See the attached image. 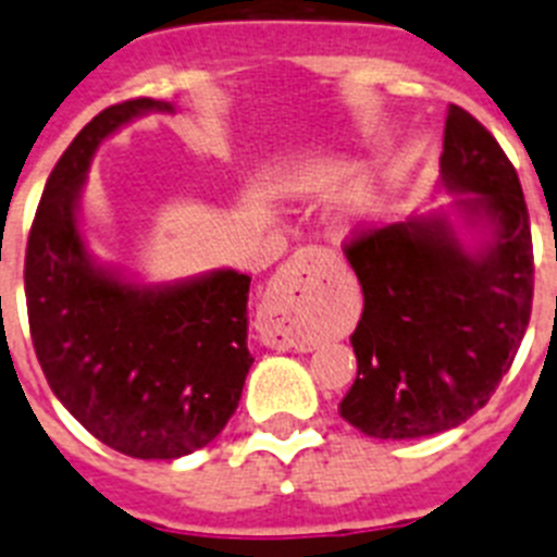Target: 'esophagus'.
<instances>
[{
  "mask_svg": "<svg viewBox=\"0 0 557 557\" xmlns=\"http://www.w3.org/2000/svg\"><path fill=\"white\" fill-rule=\"evenodd\" d=\"M313 251H297L292 260H285L280 265L277 277H274L272 288L265 294L263 313H260V338L263 345L277 347V350H288L294 347L292 333L283 327V319L288 317L294 306H299L302 299L311 294L313 288Z\"/></svg>",
  "mask_w": 557,
  "mask_h": 557,
  "instance_id": "obj_1",
  "label": "esophagus"
}]
</instances>
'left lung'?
Instances as JSON below:
<instances>
[{
    "instance_id": "8db88e82",
    "label": "left lung",
    "mask_w": 557,
    "mask_h": 557,
    "mask_svg": "<svg viewBox=\"0 0 557 557\" xmlns=\"http://www.w3.org/2000/svg\"><path fill=\"white\" fill-rule=\"evenodd\" d=\"M443 182L471 193L496 240L471 258L443 221L352 232L342 244L364 292L359 375L338 412L370 437L412 440L466 423L510 370L533 311V235L519 173L480 120L451 103Z\"/></svg>"
}]
</instances>
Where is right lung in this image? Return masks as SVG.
Returning <instances> with one entry per match:
<instances>
[{"instance_id":"add662e5","label":"right lung","mask_w":557,"mask_h":557,"mask_svg":"<svg viewBox=\"0 0 557 557\" xmlns=\"http://www.w3.org/2000/svg\"><path fill=\"white\" fill-rule=\"evenodd\" d=\"M171 106L134 98L103 109L70 143L38 201L24 297L38 364L86 432L134 459L205 448L238 409L246 372V274L215 272L145 292L98 272L77 232L86 168L114 128Z\"/></svg>"}]
</instances>
